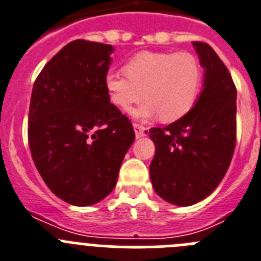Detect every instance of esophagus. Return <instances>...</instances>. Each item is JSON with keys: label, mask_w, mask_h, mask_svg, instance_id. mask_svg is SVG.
I'll return each instance as SVG.
<instances>
[{"label": "esophagus", "mask_w": 261, "mask_h": 261, "mask_svg": "<svg viewBox=\"0 0 261 261\" xmlns=\"http://www.w3.org/2000/svg\"><path fill=\"white\" fill-rule=\"evenodd\" d=\"M134 131H135V136L138 139L143 138V136H145L148 134V128L142 125H138V123H134Z\"/></svg>", "instance_id": "1"}]
</instances>
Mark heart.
Wrapping results in <instances>:
<instances>
[{
	"instance_id": "obj_1",
	"label": "heart",
	"mask_w": 261,
	"mask_h": 261,
	"mask_svg": "<svg viewBox=\"0 0 261 261\" xmlns=\"http://www.w3.org/2000/svg\"><path fill=\"white\" fill-rule=\"evenodd\" d=\"M200 62L191 53L140 51L126 62L125 72L105 75V91L109 101L127 110L143 97L144 105L131 112L136 119L173 122L186 116L200 92Z\"/></svg>"
}]
</instances>
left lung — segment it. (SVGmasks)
Segmentation results:
<instances>
[{
	"label": "left lung",
	"mask_w": 261,
	"mask_h": 261,
	"mask_svg": "<svg viewBox=\"0 0 261 261\" xmlns=\"http://www.w3.org/2000/svg\"><path fill=\"white\" fill-rule=\"evenodd\" d=\"M204 69L203 90L186 116L149 130L154 157L152 186L174 205L199 203L226 174L236 148L237 90L226 66L208 44L194 41Z\"/></svg>",
	"instance_id": "left-lung-1"
}]
</instances>
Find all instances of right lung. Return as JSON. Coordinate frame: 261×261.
Segmentation results:
<instances>
[{
  "instance_id": "right-lung-1",
  "label": "right lung",
  "mask_w": 261,
  "mask_h": 261,
  "mask_svg": "<svg viewBox=\"0 0 261 261\" xmlns=\"http://www.w3.org/2000/svg\"><path fill=\"white\" fill-rule=\"evenodd\" d=\"M113 51L108 44L74 40L46 63L32 88V159L49 190L72 205H92L113 191L135 140L131 122L105 91Z\"/></svg>"
}]
</instances>
